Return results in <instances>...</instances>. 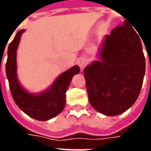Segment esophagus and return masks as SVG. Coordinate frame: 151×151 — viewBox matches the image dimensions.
Segmentation results:
<instances>
[{"label":"esophagus","instance_id":"1","mask_svg":"<svg viewBox=\"0 0 151 151\" xmlns=\"http://www.w3.org/2000/svg\"><path fill=\"white\" fill-rule=\"evenodd\" d=\"M86 65V60H83V59H80L78 60V65L81 67V68H83L84 67V65Z\"/></svg>","mask_w":151,"mask_h":151}]
</instances>
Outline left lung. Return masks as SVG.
Wrapping results in <instances>:
<instances>
[{
    "mask_svg": "<svg viewBox=\"0 0 151 151\" xmlns=\"http://www.w3.org/2000/svg\"><path fill=\"white\" fill-rule=\"evenodd\" d=\"M99 56L84 69L89 102L113 116L133 106L142 86L146 60L139 35L124 21L105 37Z\"/></svg>",
    "mask_w": 151,
    "mask_h": 151,
    "instance_id": "obj_1",
    "label": "left lung"
}]
</instances>
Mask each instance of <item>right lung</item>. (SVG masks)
<instances>
[{
  "label": "right lung",
  "instance_id": "1",
  "mask_svg": "<svg viewBox=\"0 0 151 151\" xmlns=\"http://www.w3.org/2000/svg\"><path fill=\"white\" fill-rule=\"evenodd\" d=\"M19 31L8 47V57L5 65L12 97L18 108L29 116L38 120H47L60 114L65 105V93L74 74L80 72L78 65L63 73L56 79L51 87L39 95L26 91L19 84L17 76L16 52L22 34Z\"/></svg>",
  "mask_w": 151,
  "mask_h": 151
}]
</instances>
